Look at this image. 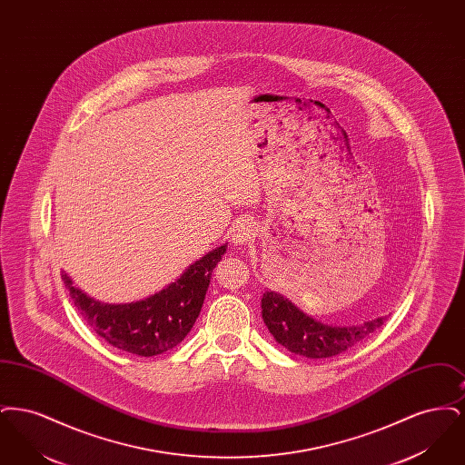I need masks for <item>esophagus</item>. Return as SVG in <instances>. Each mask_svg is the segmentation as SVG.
Masks as SVG:
<instances>
[{
  "instance_id": "1",
  "label": "esophagus",
  "mask_w": 465,
  "mask_h": 465,
  "mask_svg": "<svg viewBox=\"0 0 465 465\" xmlns=\"http://www.w3.org/2000/svg\"><path fill=\"white\" fill-rule=\"evenodd\" d=\"M254 235H256V230L251 223H237L232 228V242L235 245H245V243L251 242L254 239Z\"/></svg>"
}]
</instances>
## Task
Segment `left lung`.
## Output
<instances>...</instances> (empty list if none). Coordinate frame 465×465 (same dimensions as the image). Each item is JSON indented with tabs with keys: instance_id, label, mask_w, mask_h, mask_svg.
<instances>
[{
	"instance_id": "obj_1",
	"label": "left lung",
	"mask_w": 465,
	"mask_h": 465,
	"mask_svg": "<svg viewBox=\"0 0 465 465\" xmlns=\"http://www.w3.org/2000/svg\"><path fill=\"white\" fill-rule=\"evenodd\" d=\"M262 315L268 331L272 332L277 343L292 354L309 359H324L349 351L355 343L376 331L387 319L381 315L351 326L324 324L272 289L263 292Z\"/></svg>"
}]
</instances>
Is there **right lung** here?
Returning a JSON list of instances; mask_svg holds the SVG:
<instances>
[{
	"label": "right lung",
	"mask_w": 465,
	"mask_h": 465,
	"mask_svg": "<svg viewBox=\"0 0 465 465\" xmlns=\"http://www.w3.org/2000/svg\"><path fill=\"white\" fill-rule=\"evenodd\" d=\"M226 245L205 252L174 282L131 303H104L76 288L66 272L63 281L74 307L90 328L113 347L129 354L153 357L179 345L192 331L205 300L214 266Z\"/></svg>",
	"instance_id": "right-lung-1"
}]
</instances>
